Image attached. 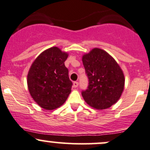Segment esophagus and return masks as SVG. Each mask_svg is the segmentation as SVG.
I'll return each mask as SVG.
<instances>
[{
	"label": "esophagus",
	"mask_w": 150,
	"mask_h": 150,
	"mask_svg": "<svg viewBox=\"0 0 150 150\" xmlns=\"http://www.w3.org/2000/svg\"><path fill=\"white\" fill-rule=\"evenodd\" d=\"M78 86V82H77V81H75L73 83V87L74 88H77V87Z\"/></svg>",
	"instance_id": "esophagus-1"
}]
</instances>
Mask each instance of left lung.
Segmentation results:
<instances>
[{"label":"left lung","instance_id":"8db88e82","mask_svg":"<svg viewBox=\"0 0 150 150\" xmlns=\"http://www.w3.org/2000/svg\"><path fill=\"white\" fill-rule=\"evenodd\" d=\"M83 62L88 78V88L82 91L85 101L98 110L111 107L124 90L125 77L121 68L108 52L99 48L83 55Z\"/></svg>","mask_w":150,"mask_h":150}]
</instances>
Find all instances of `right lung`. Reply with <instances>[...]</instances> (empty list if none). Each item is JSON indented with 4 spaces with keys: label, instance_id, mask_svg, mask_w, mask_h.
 I'll use <instances>...</instances> for the list:
<instances>
[{
    "label": "right lung",
    "instance_id": "1",
    "mask_svg": "<svg viewBox=\"0 0 150 150\" xmlns=\"http://www.w3.org/2000/svg\"><path fill=\"white\" fill-rule=\"evenodd\" d=\"M68 55L53 47L42 52L32 64L28 74L30 95L41 108L54 110L66 101L72 83L65 61Z\"/></svg>",
    "mask_w": 150,
    "mask_h": 150
}]
</instances>
